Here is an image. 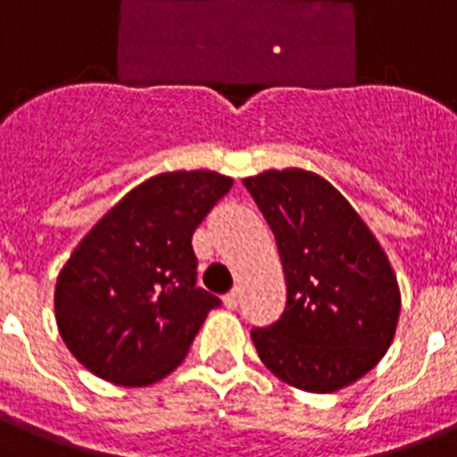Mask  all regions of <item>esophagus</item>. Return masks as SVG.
<instances>
[{"label": "esophagus", "mask_w": 457, "mask_h": 457, "mask_svg": "<svg viewBox=\"0 0 457 457\" xmlns=\"http://www.w3.org/2000/svg\"><path fill=\"white\" fill-rule=\"evenodd\" d=\"M222 303H225V307H228V310H235V307L239 305V293L229 291L228 295H222Z\"/></svg>", "instance_id": "1"}]
</instances>
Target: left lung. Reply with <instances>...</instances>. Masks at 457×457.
<instances>
[{"mask_svg":"<svg viewBox=\"0 0 457 457\" xmlns=\"http://www.w3.org/2000/svg\"><path fill=\"white\" fill-rule=\"evenodd\" d=\"M279 248L287 307L253 328L258 357L287 385L328 395L366 376L389 350L402 312L380 241L328 180L303 169L244 178Z\"/></svg>","mask_w":457,"mask_h":457,"instance_id":"8db88e82","label":"left lung"}]
</instances>
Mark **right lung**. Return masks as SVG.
I'll return each instance as SVG.
<instances>
[{"label": "right lung", "mask_w": 457, "mask_h": 457, "mask_svg": "<svg viewBox=\"0 0 457 457\" xmlns=\"http://www.w3.org/2000/svg\"><path fill=\"white\" fill-rule=\"evenodd\" d=\"M232 178L170 170L124 195L77 244L55 281V324L94 376L145 387L180 366L220 300L196 288L192 235Z\"/></svg>", "instance_id": "right-lung-1"}]
</instances>
